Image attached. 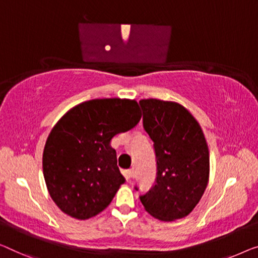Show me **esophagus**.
Masks as SVG:
<instances>
[{"label": "esophagus", "mask_w": 258, "mask_h": 258, "mask_svg": "<svg viewBox=\"0 0 258 258\" xmlns=\"http://www.w3.org/2000/svg\"><path fill=\"white\" fill-rule=\"evenodd\" d=\"M122 174H124L125 178L127 180H131L133 177V171L132 170H124V171H122Z\"/></svg>", "instance_id": "1"}]
</instances>
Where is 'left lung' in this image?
I'll return each instance as SVG.
<instances>
[{"mask_svg":"<svg viewBox=\"0 0 258 258\" xmlns=\"http://www.w3.org/2000/svg\"><path fill=\"white\" fill-rule=\"evenodd\" d=\"M139 103L157 163L155 185L140 201L159 220L182 219L197 206L209 183L210 153L205 136L195 117L178 103L156 98Z\"/></svg>","mask_w":258,"mask_h":258,"instance_id":"1","label":"left lung"}]
</instances>
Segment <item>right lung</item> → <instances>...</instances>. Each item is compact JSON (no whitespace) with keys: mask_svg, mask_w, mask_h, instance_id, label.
<instances>
[{"mask_svg":"<svg viewBox=\"0 0 258 258\" xmlns=\"http://www.w3.org/2000/svg\"><path fill=\"white\" fill-rule=\"evenodd\" d=\"M139 111L136 99L96 98L72 107L54 125L45 144L43 172L63 213L87 220L110 205L125 183L111 140L140 121Z\"/></svg>","mask_w":258,"mask_h":258,"instance_id":"right-lung-1","label":"right lung"}]
</instances>
